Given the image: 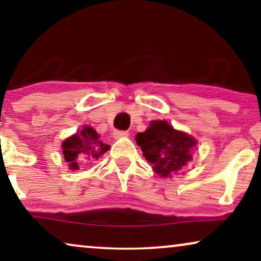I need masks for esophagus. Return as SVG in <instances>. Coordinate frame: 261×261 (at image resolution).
Here are the masks:
<instances>
[{
	"label": "esophagus",
	"mask_w": 261,
	"mask_h": 261,
	"mask_svg": "<svg viewBox=\"0 0 261 261\" xmlns=\"http://www.w3.org/2000/svg\"><path fill=\"white\" fill-rule=\"evenodd\" d=\"M113 135L115 139H120V138H127L128 135H129V133L126 130H115L113 133Z\"/></svg>",
	"instance_id": "obj_1"
}]
</instances>
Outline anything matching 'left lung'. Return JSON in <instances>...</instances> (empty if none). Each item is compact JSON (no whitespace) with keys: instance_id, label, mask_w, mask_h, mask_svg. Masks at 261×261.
I'll list each match as a JSON object with an SVG mask.
<instances>
[{"instance_id":"8db88e82","label":"left lung","mask_w":261,"mask_h":261,"mask_svg":"<svg viewBox=\"0 0 261 261\" xmlns=\"http://www.w3.org/2000/svg\"><path fill=\"white\" fill-rule=\"evenodd\" d=\"M135 141L154 172L164 178H171L192 162V149L197 144L194 138L176 130L167 121L158 120L151 121L147 129L138 133Z\"/></svg>"}]
</instances>
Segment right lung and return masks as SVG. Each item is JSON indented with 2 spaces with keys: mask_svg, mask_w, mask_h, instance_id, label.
Segmentation results:
<instances>
[{
  "mask_svg": "<svg viewBox=\"0 0 261 261\" xmlns=\"http://www.w3.org/2000/svg\"><path fill=\"white\" fill-rule=\"evenodd\" d=\"M63 154L70 170H78L82 164H87L98 159L108 151L109 145L99 139V135L94 128L84 126L81 132L71 135L63 142Z\"/></svg>",
  "mask_w": 261,
  "mask_h": 261,
  "instance_id": "right-lung-1",
  "label": "right lung"
}]
</instances>
